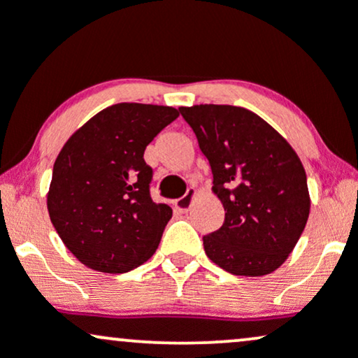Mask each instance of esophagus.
I'll use <instances>...</instances> for the list:
<instances>
[{
	"instance_id": "esophagus-1",
	"label": "esophagus",
	"mask_w": 358,
	"mask_h": 358,
	"mask_svg": "<svg viewBox=\"0 0 358 358\" xmlns=\"http://www.w3.org/2000/svg\"><path fill=\"white\" fill-rule=\"evenodd\" d=\"M193 196H195V190H193V188H188L183 196H180L178 200H175V207L178 208L180 212H188L192 207Z\"/></svg>"
}]
</instances>
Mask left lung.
<instances>
[{
    "label": "left lung",
    "instance_id": "8db88e82",
    "mask_svg": "<svg viewBox=\"0 0 358 358\" xmlns=\"http://www.w3.org/2000/svg\"><path fill=\"white\" fill-rule=\"evenodd\" d=\"M224 205L219 231L203 236L208 259L236 276H264L286 261L310 215L306 173L296 151L252 110L237 106L180 108Z\"/></svg>",
    "mask_w": 358,
    "mask_h": 358
}]
</instances>
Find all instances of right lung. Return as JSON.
I'll return each instance as SVG.
<instances>
[{
  "instance_id": "add662e5",
  "label": "right lung",
  "mask_w": 358,
  "mask_h": 358,
  "mask_svg": "<svg viewBox=\"0 0 358 358\" xmlns=\"http://www.w3.org/2000/svg\"><path fill=\"white\" fill-rule=\"evenodd\" d=\"M168 106L121 102L69 138L53 165L47 207L62 242L82 264L127 273L155 254L171 219L150 195L146 146L178 117Z\"/></svg>"
}]
</instances>
